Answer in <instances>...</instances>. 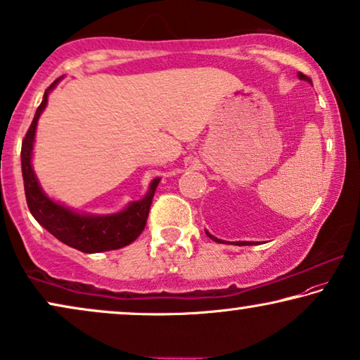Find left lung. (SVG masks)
I'll list each match as a JSON object with an SVG mask.
<instances>
[{
	"label": "left lung",
	"instance_id": "obj_1",
	"mask_svg": "<svg viewBox=\"0 0 360 360\" xmlns=\"http://www.w3.org/2000/svg\"><path fill=\"white\" fill-rule=\"evenodd\" d=\"M298 78L303 79V81H310V83H311V79L308 78V77H305V75H303V73H298ZM205 233H207V236L210 238V240H214L217 243H224V240H219V238H215L214 235H210L209 231H205ZM236 245L238 246H246V245H255V243H252V241H236Z\"/></svg>",
	"mask_w": 360,
	"mask_h": 360
}]
</instances>
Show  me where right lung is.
<instances>
[{
	"label": "right lung",
	"instance_id": "add662e5",
	"mask_svg": "<svg viewBox=\"0 0 360 360\" xmlns=\"http://www.w3.org/2000/svg\"><path fill=\"white\" fill-rule=\"evenodd\" d=\"M55 79L52 84L45 89L44 99L35 110L34 120L30 124L26 136L22 140L21 148V166L24 191H26V200L30 214L45 230L60 240L65 245L75 248L81 252H103L119 250L130 245L140 236L146 225L151 200H153L155 191L158 187L160 178H155L150 182L148 192L143 199L134 200L117 214L94 215V214H79V212L70 209V207L55 202L45 194L42 186L39 184L37 176L32 168V150L35 140V129L40 114L44 112L45 105L49 103V94L55 86L58 84Z\"/></svg>",
	"mask_w": 360,
	"mask_h": 360
}]
</instances>
